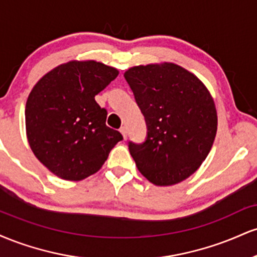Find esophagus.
<instances>
[{"label":"esophagus","instance_id":"34e87169","mask_svg":"<svg viewBox=\"0 0 257 257\" xmlns=\"http://www.w3.org/2000/svg\"><path fill=\"white\" fill-rule=\"evenodd\" d=\"M119 132H120V134H122L123 135V138H126V133H128V132H126V126H122V128H120L119 129Z\"/></svg>","mask_w":257,"mask_h":257}]
</instances>
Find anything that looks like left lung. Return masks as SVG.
I'll list each match as a JSON object with an SVG mask.
<instances>
[{"label": "left lung", "instance_id": "1", "mask_svg": "<svg viewBox=\"0 0 257 257\" xmlns=\"http://www.w3.org/2000/svg\"><path fill=\"white\" fill-rule=\"evenodd\" d=\"M124 77L147 125L143 144L129 141L139 172L157 186L184 181L214 144L217 113L213 96L198 77L173 63L131 67Z\"/></svg>", "mask_w": 257, "mask_h": 257}]
</instances>
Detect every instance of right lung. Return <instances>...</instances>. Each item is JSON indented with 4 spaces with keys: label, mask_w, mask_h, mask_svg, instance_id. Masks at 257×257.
<instances>
[{
    "label": "right lung",
    "mask_w": 257,
    "mask_h": 257,
    "mask_svg": "<svg viewBox=\"0 0 257 257\" xmlns=\"http://www.w3.org/2000/svg\"><path fill=\"white\" fill-rule=\"evenodd\" d=\"M118 70L94 60H72L43 76L25 107L26 137L36 158L64 180L79 181L96 173L123 139L106 125L107 111L95 95Z\"/></svg>",
    "instance_id": "obj_1"
}]
</instances>
